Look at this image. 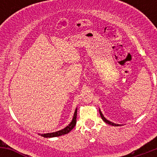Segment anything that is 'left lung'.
Masks as SVG:
<instances>
[{"instance_id":"obj_1","label":"left lung","mask_w":157,"mask_h":157,"mask_svg":"<svg viewBox=\"0 0 157 157\" xmlns=\"http://www.w3.org/2000/svg\"><path fill=\"white\" fill-rule=\"evenodd\" d=\"M99 114H100V116H101V118H102V119L103 120V121H105V123H107V124H111V125H112V126H118V125H119V124H114V123H112V122H111V121H108V120H107L106 118H105V117L103 116V115H102V112H101V111H100V110H99Z\"/></svg>"}]
</instances>
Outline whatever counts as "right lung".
Returning a JSON list of instances; mask_svg holds the SVG:
<instances>
[{"label":"right lung","instance_id":"1","mask_svg":"<svg viewBox=\"0 0 157 157\" xmlns=\"http://www.w3.org/2000/svg\"><path fill=\"white\" fill-rule=\"evenodd\" d=\"M77 109H76L75 112H74V117H73L72 121H71V122L70 123L69 125H67L65 128L61 130V131H56V132L41 134V136H42V137H58V136L64 135V134H67V133H69L73 128L75 127L76 123H77Z\"/></svg>","mask_w":157,"mask_h":157}]
</instances>
